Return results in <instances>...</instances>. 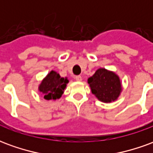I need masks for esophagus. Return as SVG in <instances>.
<instances>
[{"instance_id": "obj_1", "label": "esophagus", "mask_w": 153, "mask_h": 153, "mask_svg": "<svg viewBox=\"0 0 153 153\" xmlns=\"http://www.w3.org/2000/svg\"><path fill=\"white\" fill-rule=\"evenodd\" d=\"M74 79H75L76 81H82V77L80 75H77V76L74 77Z\"/></svg>"}]
</instances>
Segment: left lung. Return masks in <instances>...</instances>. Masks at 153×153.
I'll return each instance as SVG.
<instances>
[{
    "mask_svg": "<svg viewBox=\"0 0 153 153\" xmlns=\"http://www.w3.org/2000/svg\"><path fill=\"white\" fill-rule=\"evenodd\" d=\"M88 83L92 93L102 102H112L117 100L121 93L120 79L115 73L100 68L93 76L88 78Z\"/></svg>",
    "mask_w": 153,
    "mask_h": 153,
    "instance_id": "left-lung-1",
    "label": "left lung"
}]
</instances>
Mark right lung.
<instances>
[{
	"instance_id": "right-lung-1",
	"label": "right lung",
	"mask_w": 153,
	"mask_h": 153,
	"mask_svg": "<svg viewBox=\"0 0 153 153\" xmlns=\"http://www.w3.org/2000/svg\"><path fill=\"white\" fill-rule=\"evenodd\" d=\"M68 83L69 80L67 78L60 77L57 72L51 70L42 81L38 90L43 93L46 100H56L63 94Z\"/></svg>"
}]
</instances>
